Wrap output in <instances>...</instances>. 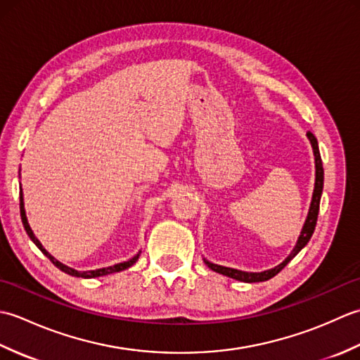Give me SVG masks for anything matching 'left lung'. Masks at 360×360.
Wrapping results in <instances>:
<instances>
[{"instance_id": "left-lung-1", "label": "left lung", "mask_w": 360, "mask_h": 360, "mask_svg": "<svg viewBox=\"0 0 360 360\" xmlns=\"http://www.w3.org/2000/svg\"><path fill=\"white\" fill-rule=\"evenodd\" d=\"M307 136H308V139L311 141L312 150H314V156H316V187H314V193H312V201H311L308 218H307V221H304V226L302 229V235L298 236V241L295 244L294 250L290 252V255L281 264L275 266L274 269L264 271V272H243V271L232 269V267H224V266L213 264V263L207 262V259H204V263L207 264L212 271H215L218 274H223V275H227V277L235 278V280L246 281V283L266 281V280L275 277V275H277L283 269V267H285L290 262V259H292L298 254V252H300L304 246H307L308 241L311 240L312 233H314V229H316V224H317V217H319V209H320V196H322V190H323V165H322V158H320L319 143H317L316 136L312 134L311 131H308Z\"/></svg>"}]
</instances>
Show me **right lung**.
Segmentation results:
<instances>
[{
	"mask_svg": "<svg viewBox=\"0 0 360 360\" xmlns=\"http://www.w3.org/2000/svg\"><path fill=\"white\" fill-rule=\"evenodd\" d=\"M20 213H21V221H22V226H25V229H26V232H27V235L30 236V240H32L35 244H37V248L40 249L43 254L48 257L51 262H52V264L53 266H57L60 271H63V272H66V274H70V275H72V277H82V278H94V277H102V275H108V274H112V272H119V271H124V269H127V267H129V266H133L136 262H137V258H139V254L137 255H134L131 259H128V262H124V263H119V264H114V266H111V267H103V269H96V271H86V272H79V271H74V269H71V267H68V266H65V264H62L60 262H57L56 258H53L49 252H46V249L41 246V243L38 241L37 238H35V235H34V232H32V229L29 227V224H27V218H26V212H25V204H22V195L20 193Z\"/></svg>",
	"mask_w": 360,
	"mask_h": 360,
	"instance_id": "right-lung-1",
	"label": "right lung"
}]
</instances>
